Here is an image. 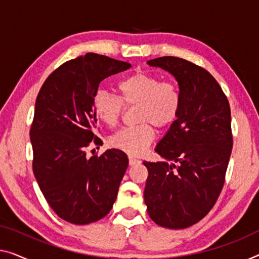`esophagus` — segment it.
I'll return each instance as SVG.
<instances>
[{
	"instance_id": "1",
	"label": "esophagus",
	"mask_w": 259,
	"mask_h": 259,
	"mask_svg": "<svg viewBox=\"0 0 259 259\" xmlns=\"http://www.w3.org/2000/svg\"><path fill=\"white\" fill-rule=\"evenodd\" d=\"M140 163H141V160H140V159H137V158H135V157H129V165H130V166H134V165L140 164Z\"/></svg>"
}]
</instances>
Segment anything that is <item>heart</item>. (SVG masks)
Returning a JSON list of instances; mask_svg holds the SVG:
<instances>
[{
    "label": "heart",
    "mask_w": 259,
    "mask_h": 259,
    "mask_svg": "<svg viewBox=\"0 0 259 259\" xmlns=\"http://www.w3.org/2000/svg\"><path fill=\"white\" fill-rule=\"evenodd\" d=\"M121 96L99 90L93 98L95 114L109 128H115L123 116L125 106H138L136 126L124 128L110 138L115 149L129 154H141L156 137L153 125L166 129L178 119L181 93L175 81L163 80L156 74L137 71L118 81Z\"/></svg>",
    "instance_id": "obj_1"
}]
</instances>
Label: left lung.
<instances>
[{
  "instance_id": "8db88e82",
  "label": "left lung",
  "mask_w": 259,
  "mask_h": 259,
  "mask_svg": "<svg viewBox=\"0 0 259 259\" xmlns=\"http://www.w3.org/2000/svg\"><path fill=\"white\" fill-rule=\"evenodd\" d=\"M148 64L175 75L181 110L156 148L167 161H144V201L158 226L187 228L209 213L225 185L233 149L229 101L214 76L191 61L166 56Z\"/></svg>"
}]
</instances>
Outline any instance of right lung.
I'll use <instances>...</instances> for the list:
<instances>
[{
    "mask_svg": "<svg viewBox=\"0 0 259 259\" xmlns=\"http://www.w3.org/2000/svg\"><path fill=\"white\" fill-rule=\"evenodd\" d=\"M130 66L86 53L56 68L37 95L30 128L33 175L50 207L69 223L98 221L116 200L126 154L110 149L88 158L87 151L102 143L95 135L93 106L100 82Z\"/></svg>",
    "mask_w": 259,
    "mask_h": 259,
    "instance_id": "right-lung-1",
    "label": "right lung"
}]
</instances>
